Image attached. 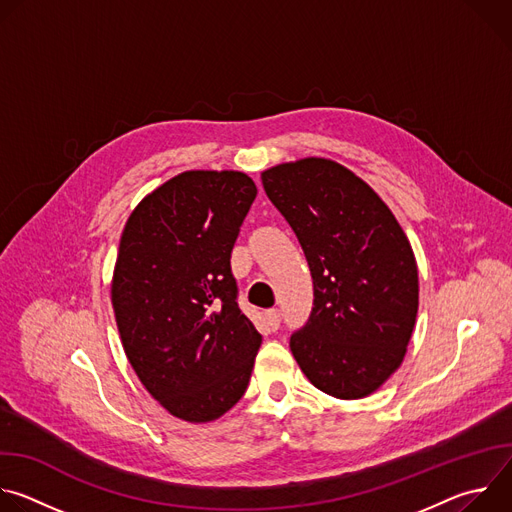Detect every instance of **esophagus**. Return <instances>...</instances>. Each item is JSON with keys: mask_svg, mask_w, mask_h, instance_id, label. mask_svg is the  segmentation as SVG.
Here are the masks:
<instances>
[{"mask_svg": "<svg viewBox=\"0 0 512 512\" xmlns=\"http://www.w3.org/2000/svg\"><path fill=\"white\" fill-rule=\"evenodd\" d=\"M265 318H267V324L271 326V330H277L279 328V322H281V312L279 310H267L265 312Z\"/></svg>", "mask_w": 512, "mask_h": 512, "instance_id": "1", "label": "esophagus"}]
</instances>
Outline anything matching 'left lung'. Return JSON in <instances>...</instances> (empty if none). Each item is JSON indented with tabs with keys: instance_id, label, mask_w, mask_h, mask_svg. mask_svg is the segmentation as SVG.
<instances>
[{
	"instance_id": "1",
	"label": "left lung",
	"mask_w": 512,
	"mask_h": 512,
	"mask_svg": "<svg viewBox=\"0 0 512 512\" xmlns=\"http://www.w3.org/2000/svg\"><path fill=\"white\" fill-rule=\"evenodd\" d=\"M261 182L314 279L312 314L289 338L302 373L336 399L375 393L401 367L417 318L407 235L381 196L338 162L279 164Z\"/></svg>"
}]
</instances>
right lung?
Segmentation results:
<instances>
[{
	"label": "right lung",
	"instance_id": "1",
	"mask_svg": "<svg viewBox=\"0 0 512 512\" xmlns=\"http://www.w3.org/2000/svg\"><path fill=\"white\" fill-rule=\"evenodd\" d=\"M257 196L235 170H188L129 214L111 281L127 360L174 417L208 423L247 391L261 334L239 310L231 251Z\"/></svg>",
	"mask_w": 512,
	"mask_h": 512
}]
</instances>
